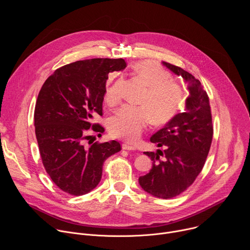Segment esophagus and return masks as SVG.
Instances as JSON below:
<instances>
[{
    "label": "esophagus",
    "instance_id": "34e87169",
    "mask_svg": "<svg viewBox=\"0 0 250 250\" xmlns=\"http://www.w3.org/2000/svg\"><path fill=\"white\" fill-rule=\"evenodd\" d=\"M122 147H123V149L124 150H136V147L135 146H129V145H126V144H124L123 146H122Z\"/></svg>",
    "mask_w": 250,
    "mask_h": 250
}]
</instances>
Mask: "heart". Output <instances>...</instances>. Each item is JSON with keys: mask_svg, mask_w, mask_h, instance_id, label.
I'll return each mask as SVG.
<instances>
[{"mask_svg": "<svg viewBox=\"0 0 250 250\" xmlns=\"http://www.w3.org/2000/svg\"><path fill=\"white\" fill-rule=\"evenodd\" d=\"M135 76L147 87L139 100L141 106L124 105L108 120L110 132L128 141L135 140L150 122L164 124L180 110L184 103V91L179 84L171 80V75L158 63L146 60L133 66ZM124 78L112 79L105 93V101L114 104L121 98Z\"/></svg>", "mask_w": 250, "mask_h": 250, "instance_id": "b5f03b06", "label": "heart"}]
</instances>
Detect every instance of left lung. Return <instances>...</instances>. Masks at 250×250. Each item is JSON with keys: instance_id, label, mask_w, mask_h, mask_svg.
Wrapping results in <instances>:
<instances>
[{"instance_id": "1", "label": "left lung", "mask_w": 250, "mask_h": 250, "mask_svg": "<svg viewBox=\"0 0 250 250\" xmlns=\"http://www.w3.org/2000/svg\"><path fill=\"white\" fill-rule=\"evenodd\" d=\"M162 64L188 84L189 96L185 112L174 116L155 132L150 141L156 152H145L152 161V168L138 178L140 187L148 194L170 199L184 192L202 171L212 139L211 114L207 92L202 84L184 69L162 61ZM160 156L165 158L161 161Z\"/></svg>"}]
</instances>
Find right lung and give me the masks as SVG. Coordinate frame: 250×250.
I'll use <instances>...</instances> for the list:
<instances>
[{
  "mask_svg": "<svg viewBox=\"0 0 250 250\" xmlns=\"http://www.w3.org/2000/svg\"><path fill=\"white\" fill-rule=\"evenodd\" d=\"M125 67L122 58L76 61L56 69L41 89L34 110L41 156L51 180L70 195L94 190L104 160L121 150L116 140L86 146L85 139L90 129L104 131L92 121L103 115L108 74Z\"/></svg>",
  "mask_w": 250,
  "mask_h": 250,
  "instance_id": "obj_1",
  "label": "right lung"
}]
</instances>
